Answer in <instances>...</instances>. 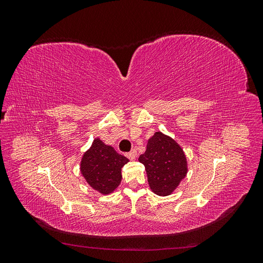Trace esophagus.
Here are the masks:
<instances>
[{
  "mask_svg": "<svg viewBox=\"0 0 263 263\" xmlns=\"http://www.w3.org/2000/svg\"><path fill=\"white\" fill-rule=\"evenodd\" d=\"M126 156L128 157L130 160H134V159H136V157H137V151L135 150V149H133L132 151H129V153H127Z\"/></svg>",
  "mask_w": 263,
  "mask_h": 263,
  "instance_id": "esophagus-1",
  "label": "esophagus"
}]
</instances>
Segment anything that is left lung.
Returning <instances> with one entry per match:
<instances>
[{
    "label": "left lung",
    "mask_w": 263,
    "mask_h": 263,
    "mask_svg": "<svg viewBox=\"0 0 263 263\" xmlns=\"http://www.w3.org/2000/svg\"><path fill=\"white\" fill-rule=\"evenodd\" d=\"M138 160L145 165L150 189L158 195L171 194L187 172L183 150L162 133H156L148 140L145 154Z\"/></svg>",
    "instance_id": "left-lung-1"
}]
</instances>
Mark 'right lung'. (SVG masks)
I'll list each match as a JSON object with an SVG mask.
<instances>
[{
    "label": "right lung",
    "mask_w": 263,
    "mask_h": 263,
    "mask_svg": "<svg viewBox=\"0 0 263 263\" xmlns=\"http://www.w3.org/2000/svg\"><path fill=\"white\" fill-rule=\"evenodd\" d=\"M127 162L128 159L117 154L113 147L95 139L92 147L83 155L81 172L93 189L102 194H108L121 183V170Z\"/></svg>",
    "instance_id": "obj_1"
}]
</instances>
